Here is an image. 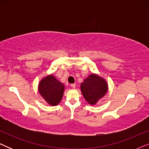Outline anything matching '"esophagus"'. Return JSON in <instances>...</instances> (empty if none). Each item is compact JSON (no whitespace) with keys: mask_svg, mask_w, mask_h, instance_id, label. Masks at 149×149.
I'll return each instance as SVG.
<instances>
[{"mask_svg":"<svg viewBox=\"0 0 149 149\" xmlns=\"http://www.w3.org/2000/svg\"><path fill=\"white\" fill-rule=\"evenodd\" d=\"M71 87H72V89H75V84H72L70 85Z\"/></svg>","mask_w":149,"mask_h":149,"instance_id":"34e87169","label":"esophagus"}]
</instances>
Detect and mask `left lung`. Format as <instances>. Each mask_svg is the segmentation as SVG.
<instances>
[{
	"mask_svg": "<svg viewBox=\"0 0 149 149\" xmlns=\"http://www.w3.org/2000/svg\"><path fill=\"white\" fill-rule=\"evenodd\" d=\"M81 90L85 100L93 106L105 96L109 90V85L104 78L91 73L81 83Z\"/></svg>",
	"mask_w": 149,
	"mask_h": 149,
	"instance_id": "1",
	"label": "left lung"
}]
</instances>
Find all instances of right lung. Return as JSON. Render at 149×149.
Here are the masks:
<instances>
[{
    "mask_svg": "<svg viewBox=\"0 0 149 149\" xmlns=\"http://www.w3.org/2000/svg\"><path fill=\"white\" fill-rule=\"evenodd\" d=\"M64 89V85L53 74L42 78L38 85V91L40 96L52 107L57 106L62 100Z\"/></svg>",
    "mask_w": 149,
    "mask_h": 149,
    "instance_id": "obj_1",
    "label": "right lung"
}]
</instances>
